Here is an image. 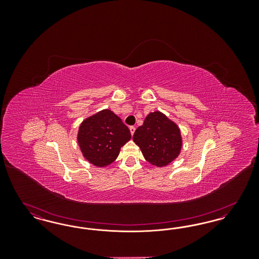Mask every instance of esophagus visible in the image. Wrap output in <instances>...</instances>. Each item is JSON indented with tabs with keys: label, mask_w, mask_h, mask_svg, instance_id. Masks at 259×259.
Wrapping results in <instances>:
<instances>
[{
	"label": "esophagus",
	"mask_w": 259,
	"mask_h": 259,
	"mask_svg": "<svg viewBox=\"0 0 259 259\" xmlns=\"http://www.w3.org/2000/svg\"><path fill=\"white\" fill-rule=\"evenodd\" d=\"M136 128L134 126H131L130 127V132H131V135H134V133H135Z\"/></svg>",
	"instance_id": "obj_1"
}]
</instances>
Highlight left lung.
Segmentation results:
<instances>
[{
    "instance_id": "obj_1",
    "label": "left lung",
    "mask_w": 259,
    "mask_h": 259,
    "mask_svg": "<svg viewBox=\"0 0 259 259\" xmlns=\"http://www.w3.org/2000/svg\"><path fill=\"white\" fill-rule=\"evenodd\" d=\"M133 141L146 160L157 167H165L175 160L183 147L179 126L157 111L148 113L144 124L137 128Z\"/></svg>"
}]
</instances>
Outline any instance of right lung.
I'll return each mask as SVG.
<instances>
[{"label":"right lung","mask_w":259,"mask_h":259,"mask_svg":"<svg viewBox=\"0 0 259 259\" xmlns=\"http://www.w3.org/2000/svg\"><path fill=\"white\" fill-rule=\"evenodd\" d=\"M130 139V130L111 110H103L85 118L77 133L82 155L96 167L111 164Z\"/></svg>","instance_id":"right-lung-1"}]
</instances>
